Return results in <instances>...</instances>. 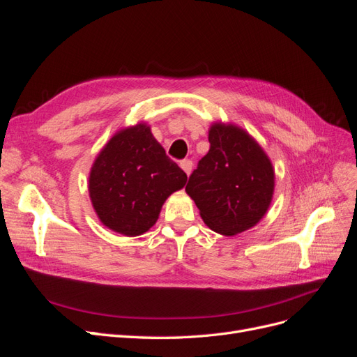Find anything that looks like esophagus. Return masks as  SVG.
I'll return each instance as SVG.
<instances>
[{"instance_id": "obj_1", "label": "esophagus", "mask_w": 357, "mask_h": 357, "mask_svg": "<svg viewBox=\"0 0 357 357\" xmlns=\"http://www.w3.org/2000/svg\"><path fill=\"white\" fill-rule=\"evenodd\" d=\"M180 167H181L183 171H185L186 174L189 176L190 172H192V168H193V162H192L190 159H183V160L180 162Z\"/></svg>"}]
</instances>
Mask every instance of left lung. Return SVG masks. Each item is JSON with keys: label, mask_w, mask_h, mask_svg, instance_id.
I'll return each instance as SVG.
<instances>
[{"label": "left lung", "mask_w": 357, "mask_h": 357, "mask_svg": "<svg viewBox=\"0 0 357 357\" xmlns=\"http://www.w3.org/2000/svg\"><path fill=\"white\" fill-rule=\"evenodd\" d=\"M210 150L189 177L188 195L204 223L222 235L250 229L264 218L274 192V169L244 129L214 123Z\"/></svg>", "instance_id": "1"}]
</instances>
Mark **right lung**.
Masks as SVG:
<instances>
[{"label": "right lung", "instance_id": "add662e5", "mask_svg": "<svg viewBox=\"0 0 357 357\" xmlns=\"http://www.w3.org/2000/svg\"><path fill=\"white\" fill-rule=\"evenodd\" d=\"M186 181V172L139 123L119 131L101 150L89 176V195L107 228L137 236L152 228L162 204Z\"/></svg>", "mask_w": 357, "mask_h": 357}]
</instances>
